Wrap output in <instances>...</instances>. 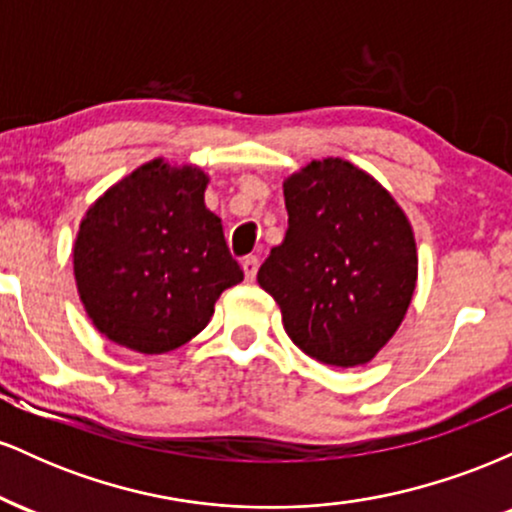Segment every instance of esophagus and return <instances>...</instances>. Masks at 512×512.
Masks as SVG:
<instances>
[{
	"label": "esophagus",
	"instance_id": "esophagus-1",
	"mask_svg": "<svg viewBox=\"0 0 512 512\" xmlns=\"http://www.w3.org/2000/svg\"><path fill=\"white\" fill-rule=\"evenodd\" d=\"M257 269H260V260H257L255 255L243 257V272H245V279H248V281H255Z\"/></svg>",
	"mask_w": 512,
	"mask_h": 512
}]
</instances>
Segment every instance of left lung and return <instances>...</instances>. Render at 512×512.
Returning <instances> with one entry per match:
<instances>
[{"label": "left lung", "instance_id": "left-lung-1", "mask_svg": "<svg viewBox=\"0 0 512 512\" xmlns=\"http://www.w3.org/2000/svg\"><path fill=\"white\" fill-rule=\"evenodd\" d=\"M289 231L257 272L298 349L334 368L373 361L402 325L419 257L395 197L344 158L284 180Z\"/></svg>", "mask_w": 512, "mask_h": 512}]
</instances>
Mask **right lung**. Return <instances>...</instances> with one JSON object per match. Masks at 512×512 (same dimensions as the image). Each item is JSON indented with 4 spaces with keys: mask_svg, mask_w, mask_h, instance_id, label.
I'll return each mask as SVG.
<instances>
[{
    "mask_svg": "<svg viewBox=\"0 0 512 512\" xmlns=\"http://www.w3.org/2000/svg\"><path fill=\"white\" fill-rule=\"evenodd\" d=\"M209 175L163 158L105 190L74 240V279L110 342L166 354L207 327L214 303L243 281L221 219L204 204Z\"/></svg>",
    "mask_w": 512,
    "mask_h": 512,
    "instance_id": "obj_1",
    "label": "right lung"
}]
</instances>
